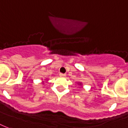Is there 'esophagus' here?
<instances>
[{
	"label": "esophagus",
	"mask_w": 128,
	"mask_h": 128,
	"mask_svg": "<svg viewBox=\"0 0 128 128\" xmlns=\"http://www.w3.org/2000/svg\"><path fill=\"white\" fill-rule=\"evenodd\" d=\"M59 76H61V77H65V76H66V74H65L60 73L59 74Z\"/></svg>",
	"instance_id": "34e87169"
}]
</instances>
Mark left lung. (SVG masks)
<instances>
[{"mask_svg": "<svg viewBox=\"0 0 128 128\" xmlns=\"http://www.w3.org/2000/svg\"><path fill=\"white\" fill-rule=\"evenodd\" d=\"M78 84H79V85H81L82 84H81V83H78Z\"/></svg>", "mask_w": 128, "mask_h": 128, "instance_id": "obj_1", "label": "left lung"}]
</instances>
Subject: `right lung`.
<instances>
[{"label":"right lung","mask_w":128,"mask_h":128,"mask_svg":"<svg viewBox=\"0 0 128 128\" xmlns=\"http://www.w3.org/2000/svg\"><path fill=\"white\" fill-rule=\"evenodd\" d=\"M43 82H44V81H43ZM43 83H44V82H43Z\"/></svg>","instance_id":"right-lung-1"}]
</instances>
